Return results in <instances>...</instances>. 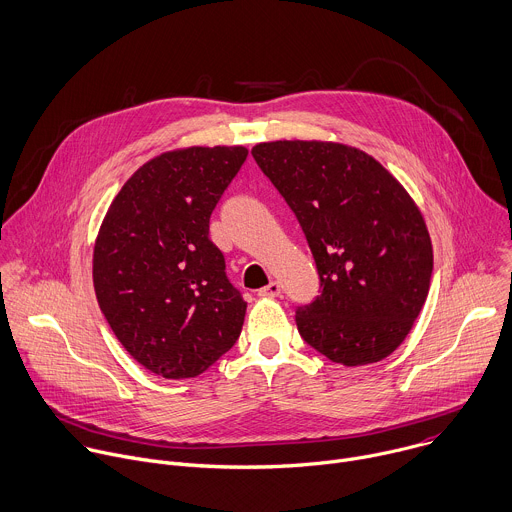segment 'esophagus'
Instances as JSON below:
<instances>
[{
	"label": "esophagus",
	"instance_id": "1",
	"mask_svg": "<svg viewBox=\"0 0 512 512\" xmlns=\"http://www.w3.org/2000/svg\"><path fill=\"white\" fill-rule=\"evenodd\" d=\"M281 293V285L277 281H271L269 285H265L263 289H259L261 297H277Z\"/></svg>",
	"mask_w": 512,
	"mask_h": 512
}]
</instances>
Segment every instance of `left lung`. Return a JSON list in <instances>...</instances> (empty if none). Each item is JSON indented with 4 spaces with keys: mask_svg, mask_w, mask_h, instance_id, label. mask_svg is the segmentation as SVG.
I'll return each instance as SVG.
<instances>
[{
    "mask_svg": "<svg viewBox=\"0 0 512 512\" xmlns=\"http://www.w3.org/2000/svg\"><path fill=\"white\" fill-rule=\"evenodd\" d=\"M295 213L321 295L299 307L297 329L348 368L388 358L420 315L432 277L424 215L368 152L331 140H273L251 150Z\"/></svg>",
    "mask_w": 512,
    "mask_h": 512,
    "instance_id": "1",
    "label": "left lung"
}]
</instances>
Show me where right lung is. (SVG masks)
Returning <instances> with one entry per match:
<instances>
[{"label":"right lung","instance_id":"add662e5","mask_svg":"<svg viewBox=\"0 0 512 512\" xmlns=\"http://www.w3.org/2000/svg\"><path fill=\"white\" fill-rule=\"evenodd\" d=\"M245 146L166 150L122 185L94 243L98 305L122 348L166 380L203 374L233 348L247 303L225 275L209 219Z\"/></svg>","mask_w":512,"mask_h":512}]
</instances>
